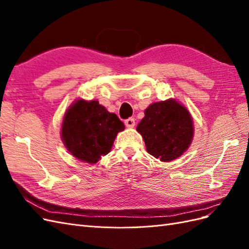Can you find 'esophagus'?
Returning <instances> with one entry per match:
<instances>
[{
  "instance_id": "obj_1",
  "label": "esophagus",
  "mask_w": 249,
  "mask_h": 249,
  "mask_svg": "<svg viewBox=\"0 0 249 249\" xmlns=\"http://www.w3.org/2000/svg\"><path fill=\"white\" fill-rule=\"evenodd\" d=\"M124 124H125V125L127 127H134V125H135V119L134 118H127L125 122H124Z\"/></svg>"
}]
</instances>
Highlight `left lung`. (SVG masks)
<instances>
[{"label": "left lung", "instance_id": "8db88e82", "mask_svg": "<svg viewBox=\"0 0 249 249\" xmlns=\"http://www.w3.org/2000/svg\"><path fill=\"white\" fill-rule=\"evenodd\" d=\"M136 130L145 142L147 153L162 162L182 156L194 136L190 112L175 99L149 105Z\"/></svg>", "mask_w": 249, "mask_h": 249}]
</instances>
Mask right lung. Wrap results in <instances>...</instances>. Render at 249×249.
<instances>
[{
  "instance_id": "obj_1",
  "label": "right lung",
  "mask_w": 249,
  "mask_h": 249,
  "mask_svg": "<svg viewBox=\"0 0 249 249\" xmlns=\"http://www.w3.org/2000/svg\"><path fill=\"white\" fill-rule=\"evenodd\" d=\"M124 124L99 101H74L66 110L61 124V139L76 159L95 164L110 153Z\"/></svg>"
}]
</instances>
